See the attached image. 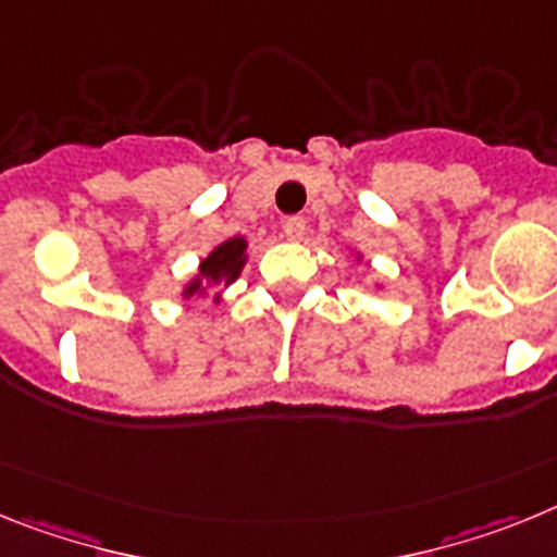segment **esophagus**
<instances>
[{
	"label": "esophagus",
	"instance_id": "34e87169",
	"mask_svg": "<svg viewBox=\"0 0 557 557\" xmlns=\"http://www.w3.org/2000/svg\"><path fill=\"white\" fill-rule=\"evenodd\" d=\"M283 232H285V238H288V240H302V235H306V221L288 219L283 224Z\"/></svg>",
	"mask_w": 557,
	"mask_h": 557
}]
</instances>
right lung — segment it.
Returning <instances> with one entry per match:
<instances>
[{
    "instance_id": "1",
    "label": "right lung",
    "mask_w": 557,
    "mask_h": 557,
    "mask_svg": "<svg viewBox=\"0 0 557 557\" xmlns=\"http://www.w3.org/2000/svg\"><path fill=\"white\" fill-rule=\"evenodd\" d=\"M244 263H246V238L224 240V244L215 246V249H212L210 255L201 260V265H198V274L185 285V297L190 299V297H196V294H201V297H205L207 288H212V285H224L226 288V285L238 280Z\"/></svg>"
}]
</instances>
